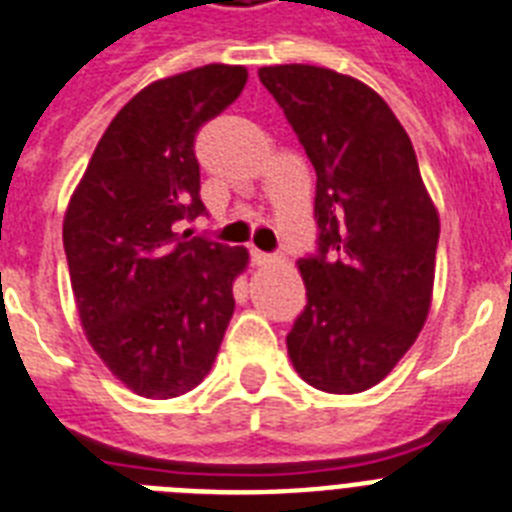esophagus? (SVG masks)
Masks as SVG:
<instances>
[{
	"instance_id": "34e87169",
	"label": "esophagus",
	"mask_w": 512,
	"mask_h": 512,
	"mask_svg": "<svg viewBox=\"0 0 512 512\" xmlns=\"http://www.w3.org/2000/svg\"><path fill=\"white\" fill-rule=\"evenodd\" d=\"M249 255H252V263H255V265L273 263V255H268V252H263V249L252 247V252H249Z\"/></svg>"
}]
</instances>
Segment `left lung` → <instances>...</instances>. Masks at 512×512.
I'll list each match as a JSON object with an SVG mask.
<instances>
[{
  "mask_svg": "<svg viewBox=\"0 0 512 512\" xmlns=\"http://www.w3.org/2000/svg\"><path fill=\"white\" fill-rule=\"evenodd\" d=\"M257 76L318 176V249L299 260L307 305L286 336L289 357L321 392H365L426 323L439 215L410 136L371 86L315 65Z\"/></svg>",
  "mask_w": 512,
  "mask_h": 512,
  "instance_id": "1",
  "label": "left lung"
}]
</instances>
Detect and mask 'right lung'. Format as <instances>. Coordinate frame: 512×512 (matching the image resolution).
<instances>
[{"label": "right lung", "mask_w": 512, "mask_h": 512, "mask_svg": "<svg viewBox=\"0 0 512 512\" xmlns=\"http://www.w3.org/2000/svg\"><path fill=\"white\" fill-rule=\"evenodd\" d=\"M247 83L205 65L141 89L112 118L70 197L62 244L91 347L131 392L170 400L210 373L247 249L178 234L205 215L194 139Z\"/></svg>", "instance_id": "add662e5"}]
</instances>
